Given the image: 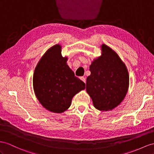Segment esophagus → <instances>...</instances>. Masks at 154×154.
I'll use <instances>...</instances> for the list:
<instances>
[{
    "instance_id": "obj_1",
    "label": "esophagus",
    "mask_w": 154,
    "mask_h": 154,
    "mask_svg": "<svg viewBox=\"0 0 154 154\" xmlns=\"http://www.w3.org/2000/svg\"><path fill=\"white\" fill-rule=\"evenodd\" d=\"M80 79L82 81H83L85 83H86V78L85 77H80Z\"/></svg>"
}]
</instances>
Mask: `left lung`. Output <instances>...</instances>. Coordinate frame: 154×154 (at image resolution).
Segmentation results:
<instances>
[{
  "instance_id": "1",
  "label": "left lung",
  "mask_w": 154,
  "mask_h": 154,
  "mask_svg": "<svg viewBox=\"0 0 154 154\" xmlns=\"http://www.w3.org/2000/svg\"><path fill=\"white\" fill-rule=\"evenodd\" d=\"M101 56L90 66V75L86 78V92L96 109L111 111L123 101L129 87V74L117 53L105 44Z\"/></svg>"
}]
</instances>
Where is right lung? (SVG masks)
<instances>
[{"mask_svg": "<svg viewBox=\"0 0 154 154\" xmlns=\"http://www.w3.org/2000/svg\"><path fill=\"white\" fill-rule=\"evenodd\" d=\"M60 45L47 50L39 60L33 75L35 95L48 111L62 113L71 105L73 97L85 88L84 82L75 76L61 54Z\"/></svg>", "mask_w": 154, "mask_h": 154, "instance_id": "1", "label": "right lung"}]
</instances>
